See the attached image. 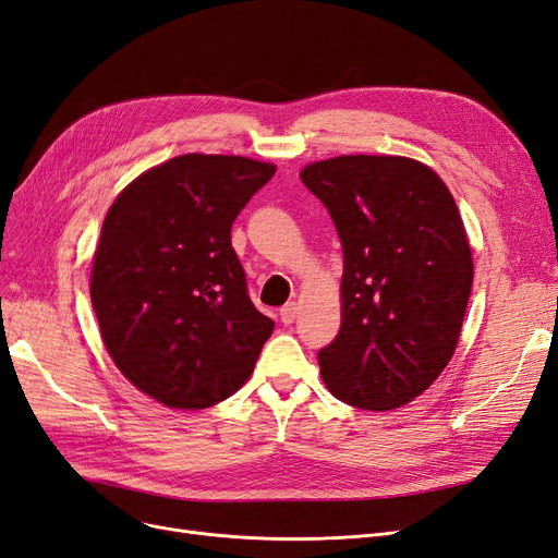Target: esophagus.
<instances>
[{"instance_id":"34e87169","label":"esophagus","mask_w":558,"mask_h":558,"mask_svg":"<svg viewBox=\"0 0 558 558\" xmlns=\"http://www.w3.org/2000/svg\"><path fill=\"white\" fill-rule=\"evenodd\" d=\"M279 318H281V324L291 326L293 320L298 318V305H295V302H286V305L279 310Z\"/></svg>"}]
</instances>
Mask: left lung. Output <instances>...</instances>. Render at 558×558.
Instances as JSON below:
<instances>
[{
  "mask_svg": "<svg viewBox=\"0 0 558 558\" xmlns=\"http://www.w3.org/2000/svg\"><path fill=\"white\" fill-rule=\"evenodd\" d=\"M344 251L342 324L318 351L328 391L361 410H396L440 377L459 344L472 253L459 207L430 167L400 156L307 165Z\"/></svg>",
  "mask_w": 558,
  "mask_h": 558,
  "instance_id": "obj_1",
  "label": "left lung"
}]
</instances>
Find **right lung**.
Wrapping results in <instances>:
<instances>
[{
  "label": "right lung",
  "instance_id": "obj_1",
  "mask_svg": "<svg viewBox=\"0 0 558 558\" xmlns=\"http://www.w3.org/2000/svg\"><path fill=\"white\" fill-rule=\"evenodd\" d=\"M275 172L242 156H179L134 179L105 218L90 277L99 332L116 367L167 408L230 398L275 330L230 242Z\"/></svg>",
  "mask_w": 558,
  "mask_h": 558
}]
</instances>
